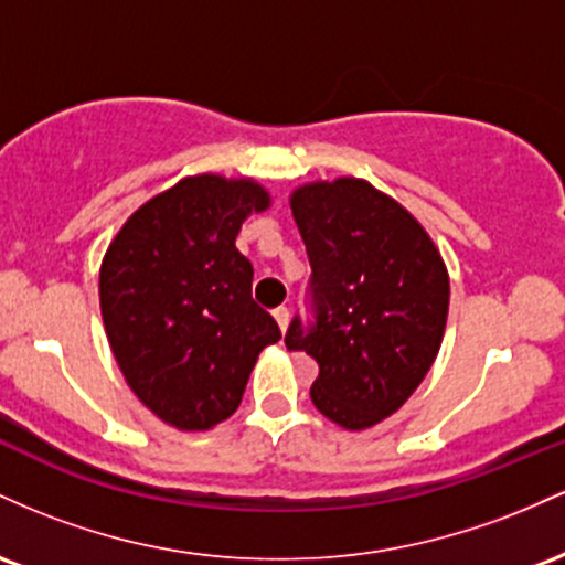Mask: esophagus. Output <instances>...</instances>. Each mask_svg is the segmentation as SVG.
Listing matches in <instances>:
<instances>
[{
  "label": "esophagus",
  "instance_id": "34e87169",
  "mask_svg": "<svg viewBox=\"0 0 565 565\" xmlns=\"http://www.w3.org/2000/svg\"><path fill=\"white\" fill-rule=\"evenodd\" d=\"M275 320H277V326H280V331L285 333V328H288V322H290V309L288 307H277L275 309Z\"/></svg>",
  "mask_w": 565,
  "mask_h": 565
}]
</instances>
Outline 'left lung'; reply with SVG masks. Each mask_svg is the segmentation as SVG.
I'll use <instances>...</instances> for the list:
<instances>
[{"label": "left lung", "mask_w": 565, "mask_h": 565, "mask_svg": "<svg viewBox=\"0 0 565 565\" xmlns=\"http://www.w3.org/2000/svg\"><path fill=\"white\" fill-rule=\"evenodd\" d=\"M307 245L312 320L285 347L317 360L312 403L344 429H367L414 395L440 350L448 271L401 202L363 179L317 181L290 198Z\"/></svg>", "instance_id": "obj_1"}]
</instances>
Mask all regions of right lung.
Listing matches in <instances>:
<instances>
[{"mask_svg": "<svg viewBox=\"0 0 565 565\" xmlns=\"http://www.w3.org/2000/svg\"><path fill=\"white\" fill-rule=\"evenodd\" d=\"M269 207L250 179L189 175L125 221L100 264V315L125 382L186 433L230 419L275 317L250 296L253 266L234 248L248 215Z\"/></svg>", "mask_w": 565, "mask_h": 565, "instance_id": "1", "label": "right lung"}]
</instances>
